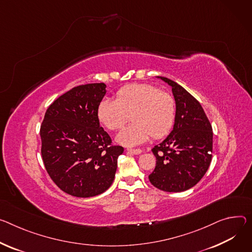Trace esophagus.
<instances>
[{
  "mask_svg": "<svg viewBox=\"0 0 252 252\" xmlns=\"http://www.w3.org/2000/svg\"><path fill=\"white\" fill-rule=\"evenodd\" d=\"M126 152L130 153V154H133V155H140L142 153V150H140V149H126Z\"/></svg>",
  "mask_w": 252,
  "mask_h": 252,
  "instance_id": "34e87169",
  "label": "esophagus"
}]
</instances>
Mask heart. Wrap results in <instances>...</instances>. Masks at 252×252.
<instances>
[{
    "label": "heart",
    "instance_id": "1",
    "mask_svg": "<svg viewBox=\"0 0 252 252\" xmlns=\"http://www.w3.org/2000/svg\"><path fill=\"white\" fill-rule=\"evenodd\" d=\"M174 96L152 84H132L119 90L117 99L104 98L97 107L99 122L109 130L121 128L131 114L132 125L123 128L117 141L126 147L168 134L176 120Z\"/></svg>",
    "mask_w": 252,
    "mask_h": 252
}]
</instances>
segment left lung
<instances>
[{"instance_id": "8db88e82", "label": "left lung", "mask_w": 252, "mask_h": 252, "mask_svg": "<svg viewBox=\"0 0 252 252\" xmlns=\"http://www.w3.org/2000/svg\"><path fill=\"white\" fill-rule=\"evenodd\" d=\"M173 91L177 112L173 130L152 150L156 168L149 180L166 192L186 191L207 172L213 147L211 124L200 102L175 81L161 77Z\"/></svg>"}]
</instances>
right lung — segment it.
<instances>
[{"label": "right lung", "instance_id": "add662e5", "mask_svg": "<svg viewBox=\"0 0 252 252\" xmlns=\"http://www.w3.org/2000/svg\"><path fill=\"white\" fill-rule=\"evenodd\" d=\"M104 83L78 85L54 100L40 127L41 155L48 175L65 193L88 198L106 191L124 153L99 126Z\"/></svg>", "mask_w": 252, "mask_h": 252}]
</instances>
